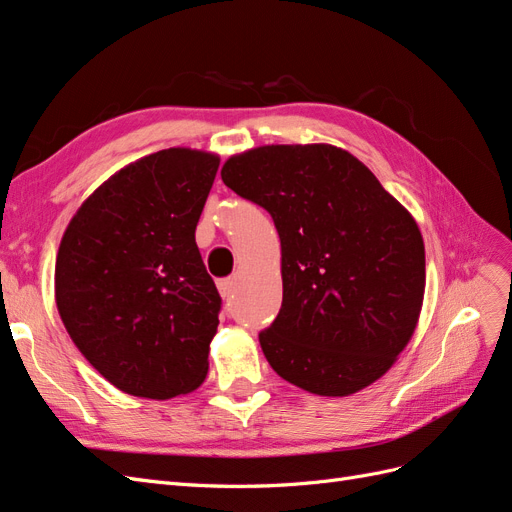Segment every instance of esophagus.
Here are the masks:
<instances>
[{"label": "esophagus", "instance_id": "obj_1", "mask_svg": "<svg viewBox=\"0 0 512 512\" xmlns=\"http://www.w3.org/2000/svg\"><path fill=\"white\" fill-rule=\"evenodd\" d=\"M235 286H237V282L230 280V277H228V280H220V282H218L220 294H222V297H224L226 301L232 299V294H235Z\"/></svg>", "mask_w": 512, "mask_h": 512}]
</instances>
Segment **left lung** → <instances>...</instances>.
Returning a JSON list of instances; mask_svg holds the SVG:
<instances>
[{"mask_svg": "<svg viewBox=\"0 0 512 512\" xmlns=\"http://www.w3.org/2000/svg\"><path fill=\"white\" fill-rule=\"evenodd\" d=\"M222 181L267 209L282 241V309L258 335L277 376L324 397L382 378L423 307L425 245L408 209L324 143L239 153Z\"/></svg>", "mask_w": 512, "mask_h": 512, "instance_id": "8db88e82", "label": "left lung"}]
</instances>
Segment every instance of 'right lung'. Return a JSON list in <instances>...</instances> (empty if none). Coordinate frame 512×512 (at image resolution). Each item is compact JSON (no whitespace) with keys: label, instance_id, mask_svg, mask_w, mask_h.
Listing matches in <instances>:
<instances>
[{"label":"right lung","instance_id":"add662e5","mask_svg":"<svg viewBox=\"0 0 512 512\" xmlns=\"http://www.w3.org/2000/svg\"><path fill=\"white\" fill-rule=\"evenodd\" d=\"M218 166L188 147L151 153L106 179L61 237V322L123 393L170 399L207 376L222 299L194 232Z\"/></svg>","mask_w":512,"mask_h":512}]
</instances>
